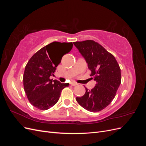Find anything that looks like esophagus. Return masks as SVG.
I'll list each match as a JSON object with an SVG mask.
<instances>
[{
    "label": "esophagus",
    "mask_w": 146,
    "mask_h": 146,
    "mask_svg": "<svg viewBox=\"0 0 146 146\" xmlns=\"http://www.w3.org/2000/svg\"><path fill=\"white\" fill-rule=\"evenodd\" d=\"M70 85H72V86H76V85H78V83H77L76 82H72L70 83Z\"/></svg>",
    "instance_id": "esophagus-1"
}]
</instances>
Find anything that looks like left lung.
I'll list each match as a JSON object with an SVG mask.
<instances>
[{"instance_id":"obj_1","label":"left lung","mask_w":146,"mask_h":146,"mask_svg":"<svg viewBox=\"0 0 146 146\" xmlns=\"http://www.w3.org/2000/svg\"><path fill=\"white\" fill-rule=\"evenodd\" d=\"M97 82L91 90L77 98L78 104L88 111L98 112L111 102L121 82V69L114 56L92 40L74 42Z\"/></svg>"}]
</instances>
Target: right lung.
<instances>
[{"label":"right lung","instance_id":"1","mask_svg":"<svg viewBox=\"0 0 146 146\" xmlns=\"http://www.w3.org/2000/svg\"><path fill=\"white\" fill-rule=\"evenodd\" d=\"M72 46V42H53L35 53L28 61L23 76L24 88L29 102L35 107L41 110L51 108L58 101L62 90L69 86L68 83L50 79L62 58L52 52L63 49L64 55Z\"/></svg>","mask_w":146,"mask_h":146}]
</instances>
